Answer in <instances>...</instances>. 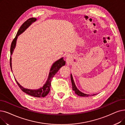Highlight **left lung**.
Wrapping results in <instances>:
<instances>
[{"instance_id": "1", "label": "left lung", "mask_w": 125, "mask_h": 125, "mask_svg": "<svg viewBox=\"0 0 125 125\" xmlns=\"http://www.w3.org/2000/svg\"><path fill=\"white\" fill-rule=\"evenodd\" d=\"M70 78H71V81H72V88H73V91H74L75 92V94H77L79 96H91L90 94H85L83 93H82V92H81V91H80L78 88L77 87H76L75 85V83H74V82L73 81V75L72 74H70ZM94 94H93L91 95H94Z\"/></svg>"}]
</instances>
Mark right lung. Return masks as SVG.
Masks as SVG:
<instances>
[{
    "mask_svg": "<svg viewBox=\"0 0 125 125\" xmlns=\"http://www.w3.org/2000/svg\"><path fill=\"white\" fill-rule=\"evenodd\" d=\"M37 21V19L35 18H30L28 20H27L25 22L23 23V24L21 26L20 29H19L17 35H16L15 38L13 41L12 42L11 46H10V66L11 68V70L12 71V57L11 56L14 52V49L16 47V42H17V40L18 38V37L28 29L29 27L31 24L35 22V21ZM65 61L64 60L63 57L61 58L58 60L54 62L51 67L49 73H48V76L47 77V79L45 83L43 85V86L41 87L40 88L37 89H30L28 88H26L23 87L22 86H21L18 82V81L16 80H15L17 82V84L19 86L20 88L22 90L24 93L28 94L30 95L37 97H45L49 93L51 89V80L52 78L54 77L57 73L58 72V70L60 69L61 67L64 66L65 65Z\"/></svg>",
    "mask_w": 125,
    "mask_h": 125,
    "instance_id": "add662e5",
    "label": "right lung"
}]
</instances>
